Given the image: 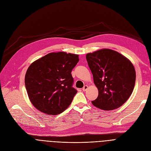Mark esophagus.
<instances>
[{
    "instance_id": "34e87169",
    "label": "esophagus",
    "mask_w": 151,
    "mask_h": 151,
    "mask_svg": "<svg viewBox=\"0 0 151 151\" xmlns=\"http://www.w3.org/2000/svg\"><path fill=\"white\" fill-rule=\"evenodd\" d=\"M88 86H87V85H85V86L83 87V88L82 89V90H83V91H86L87 89H88Z\"/></svg>"
}]
</instances>
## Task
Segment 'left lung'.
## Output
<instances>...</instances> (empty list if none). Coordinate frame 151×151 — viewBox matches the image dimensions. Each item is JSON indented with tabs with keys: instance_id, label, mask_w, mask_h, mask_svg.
Wrapping results in <instances>:
<instances>
[{
	"instance_id": "8db88e82",
	"label": "left lung",
	"mask_w": 151,
	"mask_h": 151,
	"mask_svg": "<svg viewBox=\"0 0 151 151\" xmlns=\"http://www.w3.org/2000/svg\"><path fill=\"white\" fill-rule=\"evenodd\" d=\"M86 60L99 90L92 104L103 110L119 108L129 99L134 89L136 73L132 63L124 55L110 49L86 54Z\"/></svg>"
}]
</instances>
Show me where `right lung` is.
<instances>
[{"label": "right lung", "instance_id": "obj_1", "mask_svg": "<svg viewBox=\"0 0 151 151\" xmlns=\"http://www.w3.org/2000/svg\"><path fill=\"white\" fill-rule=\"evenodd\" d=\"M78 61V54L58 52L31 63L26 73L25 86L32 104L49 115L64 111L77 93L72 87L71 72Z\"/></svg>", "mask_w": 151, "mask_h": 151}]
</instances>
